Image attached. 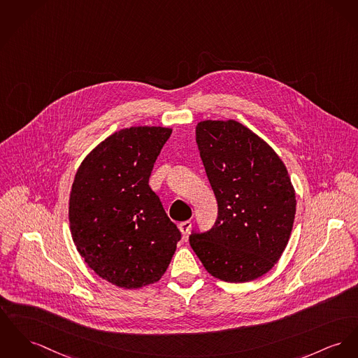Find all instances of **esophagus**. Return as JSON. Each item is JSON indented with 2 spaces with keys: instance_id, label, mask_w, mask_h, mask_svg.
Listing matches in <instances>:
<instances>
[{
  "instance_id": "esophagus-1",
  "label": "esophagus",
  "mask_w": 358,
  "mask_h": 358,
  "mask_svg": "<svg viewBox=\"0 0 358 358\" xmlns=\"http://www.w3.org/2000/svg\"><path fill=\"white\" fill-rule=\"evenodd\" d=\"M190 220H187V221H183V222H180V224H179V229H180V232H182L183 235H187V234H189V231H190Z\"/></svg>"
}]
</instances>
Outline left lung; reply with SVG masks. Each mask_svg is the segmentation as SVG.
<instances>
[{
    "mask_svg": "<svg viewBox=\"0 0 358 358\" xmlns=\"http://www.w3.org/2000/svg\"><path fill=\"white\" fill-rule=\"evenodd\" d=\"M195 136L218 215L209 231L191 232V248L215 278L257 280L280 259L292 232L296 195L286 167L236 120L199 122Z\"/></svg>",
    "mask_w": 358,
    "mask_h": 358,
    "instance_id": "1",
    "label": "left lung"
}]
</instances>
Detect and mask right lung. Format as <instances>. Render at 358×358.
I'll return each instance as SVG.
<instances>
[{
    "label": "right lung",
    "mask_w": 358,
    "mask_h": 358,
    "mask_svg": "<svg viewBox=\"0 0 358 358\" xmlns=\"http://www.w3.org/2000/svg\"><path fill=\"white\" fill-rule=\"evenodd\" d=\"M171 133L160 126L122 129L84 159L73 182L69 221L77 251L120 287L159 281L182 238L149 187Z\"/></svg>",
    "instance_id": "add662e5"
}]
</instances>
